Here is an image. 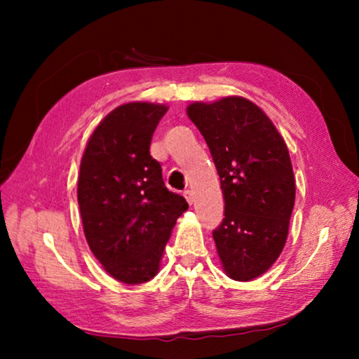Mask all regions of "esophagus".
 Returning <instances> with one entry per match:
<instances>
[{"label": "esophagus", "mask_w": 359, "mask_h": 359, "mask_svg": "<svg viewBox=\"0 0 359 359\" xmlns=\"http://www.w3.org/2000/svg\"><path fill=\"white\" fill-rule=\"evenodd\" d=\"M184 196H185V199H187V203L188 204H193L194 203V194H193V191H190V190H187L185 193H184Z\"/></svg>", "instance_id": "1"}]
</instances>
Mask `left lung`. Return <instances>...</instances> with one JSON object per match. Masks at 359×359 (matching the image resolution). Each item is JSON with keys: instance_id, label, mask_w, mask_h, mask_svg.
Instances as JSON below:
<instances>
[{"instance_id": "left-lung-1", "label": "left lung", "mask_w": 359, "mask_h": 359, "mask_svg": "<svg viewBox=\"0 0 359 359\" xmlns=\"http://www.w3.org/2000/svg\"><path fill=\"white\" fill-rule=\"evenodd\" d=\"M187 115L220 175L224 218L214 241L222 269L250 282L271 269L288 238L296 198L288 147L263 109L244 96L194 101Z\"/></svg>"}]
</instances>
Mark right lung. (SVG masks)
<instances>
[{
    "mask_svg": "<svg viewBox=\"0 0 359 359\" xmlns=\"http://www.w3.org/2000/svg\"><path fill=\"white\" fill-rule=\"evenodd\" d=\"M168 106L133 101L109 112L85 145L77 201L90 250L109 276L149 282L188 204L163 182L150 142Z\"/></svg>",
    "mask_w": 359,
    "mask_h": 359,
    "instance_id": "1",
    "label": "right lung"
}]
</instances>
